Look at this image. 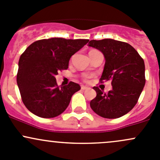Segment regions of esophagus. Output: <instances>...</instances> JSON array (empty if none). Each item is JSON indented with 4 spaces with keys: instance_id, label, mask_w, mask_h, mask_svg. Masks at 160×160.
<instances>
[{
    "instance_id": "1",
    "label": "esophagus",
    "mask_w": 160,
    "mask_h": 160,
    "mask_svg": "<svg viewBox=\"0 0 160 160\" xmlns=\"http://www.w3.org/2000/svg\"><path fill=\"white\" fill-rule=\"evenodd\" d=\"M87 89H89V87H86V86H83V85L81 86V90H87Z\"/></svg>"
}]
</instances>
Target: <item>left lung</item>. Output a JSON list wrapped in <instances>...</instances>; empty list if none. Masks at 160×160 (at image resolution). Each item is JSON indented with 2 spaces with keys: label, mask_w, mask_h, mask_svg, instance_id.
<instances>
[{
  "label": "left lung",
  "mask_w": 160,
  "mask_h": 160,
  "mask_svg": "<svg viewBox=\"0 0 160 160\" xmlns=\"http://www.w3.org/2000/svg\"><path fill=\"white\" fill-rule=\"evenodd\" d=\"M88 46L102 53L105 65L100 81L110 80L112 87L107 94L93 87L97 97L90 101V107L103 118L122 117L137 104L145 86L143 60L130 44L119 40H92Z\"/></svg>",
  "instance_id": "obj_1"
}]
</instances>
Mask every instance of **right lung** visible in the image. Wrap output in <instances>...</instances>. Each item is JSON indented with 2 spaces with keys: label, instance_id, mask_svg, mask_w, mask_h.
Here are the masks:
<instances>
[{
  "label": "right lung",
  "instance_id": "1",
  "mask_svg": "<svg viewBox=\"0 0 160 160\" xmlns=\"http://www.w3.org/2000/svg\"><path fill=\"white\" fill-rule=\"evenodd\" d=\"M88 41L53 38L33 42L25 50L18 63L17 83L23 104L32 113L53 118L67 108L80 86L70 82L59 87L55 76L68 68L70 58Z\"/></svg>",
  "mask_w": 160,
  "mask_h": 160
}]
</instances>
